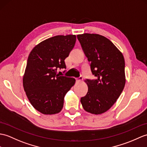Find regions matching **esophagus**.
<instances>
[{
	"label": "esophagus",
	"instance_id": "obj_1",
	"mask_svg": "<svg viewBox=\"0 0 147 147\" xmlns=\"http://www.w3.org/2000/svg\"><path fill=\"white\" fill-rule=\"evenodd\" d=\"M82 80H83V77H82V76H80V77H79L78 78H76V82H77V83H79V82L81 81Z\"/></svg>",
	"mask_w": 147,
	"mask_h": 147
}]
</instances>
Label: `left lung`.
Segmentation results:
<instances>
[{"instance_id": "1", "label": "left lung", "mask_w": 147, "mask_h": 147, "mask_svg": "<svg viewBox=\"0 0 147 147\" xmlns=\"http://www.w3.org/2000/svg\"><path fill=\"white\" fill-rule=\"evenodd\" d=\"M85 55L90 62L95 80L86 79V96L81 98L84 110L99 115L108 111L120 96L125 85V59L113 43L96 34L77 36Z\"/></svg>"}]
</instances>
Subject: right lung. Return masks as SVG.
Returning <instances> with one entry per match:
<instances>
[{"label": "right lung", "instance_id": "1", "mask_svg": "<svg viewBox=\"0 0 147 147\" xmlns=\"http://www.w3.org/2000/svg\"><path fill=\"white\" fill-rule=\"evenodd\" d=\"M75 35L56 36L37 44L27 59L23 86L30 104L44 115L59 113L64 98L75 83L74 78L59 76L66 69L64 59L73 49Z\"/></svg>", "mask_w": 147, "mask_h": 147}]
</instances>
